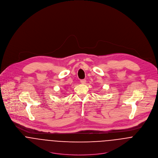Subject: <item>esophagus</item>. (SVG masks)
I'll list each match as a JSON object with an SVG mask.
<instances>
[{
    "label": "esophagus",
    "mask_w": 158,
    "mask_h": 158,
    "mask_svg": "<svg viewBox=\"0 0 158 158\" xmlns=\"http://www.w3.org/2000/svg\"><path fill=\"white\" fill-rule=\"evenodd\" d=\"M86 80H85V79H83V80H80V83H81V84H85V83H86Z\"/></svg>",
    "instance_id": "34e87169"
}]
</instances>
